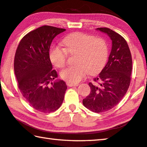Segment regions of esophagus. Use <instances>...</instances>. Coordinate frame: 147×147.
<instances>
[{
  "mask_svg": "<svg viewBox=\"0 0 147 147\" xmlns=\"http://www.w3.org/2000/svg\"><path fill=\"white\" fill-rule=\"evenodd\" d=\"M67 85L69 87H73V86H78L79 84H73V83L67 82Z\"/></svg>",
  "mask_w": 147,
  "mask_h": 147,
  "instance_id": "1",
  "label": "esophagus"
}]
</instances>
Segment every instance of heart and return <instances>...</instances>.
<instances>
[{
  "label": "heart",
  "mask_w": 147,
  "mask_h": 147,
  "mask_svg": "<svg viewBox=\"0 0 147 147\" xmlns=\"http://www.w3.org/2000/svg\"><path fill=\"white\" fill-rule=\"evenodd\" d=\"M63 47L54 46L50 51V59L54 65L63 68L66 65L67 53L77 54L76 66L69 67L61 72L65 81L76 84L88 74H96L104 68L109 54L108 45L106 40L96 38L91 35L74 32L62 40Z\"/></svg>",
  "instance_id": "heart-1"
}]
</instances>
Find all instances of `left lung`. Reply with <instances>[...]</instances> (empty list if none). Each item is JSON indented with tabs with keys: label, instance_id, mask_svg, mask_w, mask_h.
<instances>
[{
	"label": "left lung",
	"instance_id": "left-lung-1",
	"mask_svg": "<svg viewBox=\"0 0 147 147\" xmlns=\"http://www.w3.org/2000/svg\"><path fill=\"white\" fill-rule=\"evenodd\" d=\"M112 41L108 63L94 82L89 83L91 92L83 99V104L93 112L101 113L112 109L120 102L130 86L132 59L127 42L120 34L108 28H98Z\"/></svg>",
	"mask_w": 147,
	"mask_h": 147
}]
</instances>
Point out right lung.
<instances>
[{
    "mask_svg": "<svg viewBox=\"0 0 147 147\" xmlns=\"http://www.w3.org/2000/svg\"><path fill=\"white\" fill-rule=\"evenodd\" d=\"M64 28L45 25L25 35L20 41L14 58V71L24 98L36 110L51 113L63 101L67 87L53 70L49 50L54 38Z\"/></svg>",
    "mask_w": 147,
    "mask_h": 147,
    "instance_id": "add662e5",
    "label": "right lung"
}]
</instances>
